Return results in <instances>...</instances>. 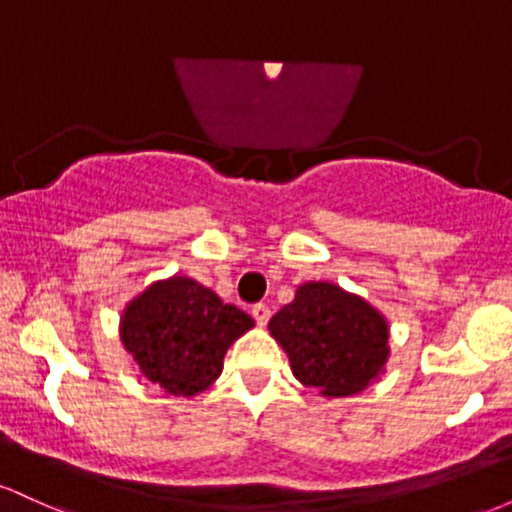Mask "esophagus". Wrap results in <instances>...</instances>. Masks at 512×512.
I'll return each mask as SVG.
<instances>
[{
  "label": "esophagus",
  "instance_id": "obj_1",
  "mask_svg": "<svg viewBox=\"0 0 512 512\" xmlns=\"http://www.w3.org/2000/svg\"><path fill=\"white\" fill-rule=\"evenodd\" d=\"M269 315H272V310L267 308V305L264 303H257V305H252V317H255V322L260 327H264L269 322Z\"/></svg>",
  "mask_w": 512,
  "mask_h": 512
}]
</instances>
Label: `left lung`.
<instances>
[{"mask_svg": "<svg viewBox=\"0 0 512 512\" xmlns=\"http://www.w3.org/2000/svg\"><path fill=\"white\" fill-rule=\"evenodd\" d=\"M269 332L305 387L349 397L378 380L390 356V327L368 301L330 281L298 286L296 298L269 320Z\"/></svg>", "mask_w": 512, "mask_h": 512, "instance_id": "obj_1", "label": "left lung"}]
</instances>
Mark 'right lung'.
I'll list each match as a JSON object with an SVG mask.
<instances>
[{
	"label": "right lung",
	"mask_w": 512,
	"mask_h": 512,
	"mask_svg": "<svg viewBox=\"0 0 512 512\" xmlns=\"http://www.w3.org/2000/svg\"><path fill=\"white\" fill-rule=\"evenodd\" d=\"M255 327L236 305L187 276L156 281L127 303L120 339L149 383L195 397L221 375L228 346Z\"/></svg>",
	"instance_id": "right-lung-1"
}]
</instances>
